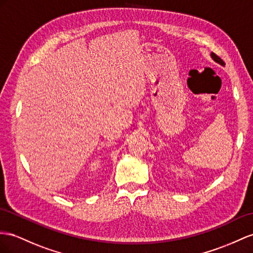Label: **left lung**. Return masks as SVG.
<instances>
[{"instance_id": "obj_1", "label": "left lung", "mask_w": 253, "mask_h": 253, "mask_svg": "<svg viewBox=\"0 0 253 253\" xmlns=\"http://www.w3.org/2000/svg\"><path fill=\"white\" fill-rule=\"evenodd\" d=\"M211 57L213 59V61H216V62H218L219 64H221V65H224V62L220 59V57L217 55V54H215V53H211Z\"/></svg>"}]
</instances>
